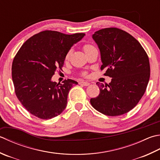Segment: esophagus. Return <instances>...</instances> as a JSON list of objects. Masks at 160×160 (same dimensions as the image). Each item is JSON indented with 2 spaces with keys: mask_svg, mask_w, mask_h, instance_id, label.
Segmentation results:
<instances>
[{
  "mask_svg": "<svg viewBox=\"0 0 160 160\" xmlns=\"http://www.w3.org/2000/svg\"><path fill=\"white\" fill-rule=\"evenodd\" d=\"M80 84H82L83 86H89L90 83L88 82H85V81H81V82H80Z\"/></svg>",
  "mask_w": 160,
  "mask_h": 160,
  "instance_id": "obj_1",
  "label": "esophagus"
}]
</instances>
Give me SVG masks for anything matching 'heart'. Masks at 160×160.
I'll return each mask as SVG.
<instances>
[{"label":"heart","mask_w":160,"mask_h":160,"mask_svg":"<svg viewBox=\"0 0 160 160\" xmlns=\"http://www.w3.org/2000/svg\"><path fill=\"white\" fill-rule=\"evenodd\" d=\"M92 47H93V46H92V45H90V44H85V45L84 46V47H83L84 52L87 51V50H89V49H90V48H92ZM70 54H71V52H67V54L66 55V59H68V58H69V56H70Z\"/></svg>","instance_id":"1"}]
</instances>
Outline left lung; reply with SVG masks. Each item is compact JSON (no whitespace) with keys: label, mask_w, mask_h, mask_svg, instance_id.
Here are the masks:
<instances>
[{"label":"left lung","mask_w":160,"mask_h":160,"mask_svg":"<svg viewBox=\"0 0 160 160\" xmlns=\"http://www.w3.org/2000/svg\"><path fill=\"white\" fill-rule=\"evenodd\" d=\"M92 38L101 52V69L112 79L109 84L96 83L100 93L91 104L107 116L126 114L146 92L151 72L148 55L134 37L117 28L96 31Z\"/></svg>","instance_id":"left-lung-1"}]
</instances>
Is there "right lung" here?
<instances>
[{
	"label": "right lung",
	"mask_w": 160,
	"mask_h": 160,
	"mask_svg": "<svg viewBox=\"0 0 160 160\" xmlns=\"http://www.w3.org/2000/svg\"><path fill=\"white\" fill-rule=\"evenodd\" d=\"M84 35L45 30L31 37L18 50L12 62V81L16 96L30 114L50 119L64 110L68 93L78 82L68 79L58 84L51 78L62 70L71 47Z\"/></svg>",
	"instance_id": "obj_1"
}]
</instances>
